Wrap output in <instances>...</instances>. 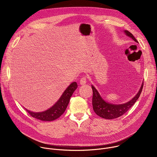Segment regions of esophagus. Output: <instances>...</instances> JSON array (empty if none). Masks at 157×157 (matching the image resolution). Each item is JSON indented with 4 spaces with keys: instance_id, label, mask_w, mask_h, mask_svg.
<instances>
[{
    "instance_id": "1",
    "label": "esophagus",
    "mask_w": 157,
    "mask_h": 157,
    "mask_svg": "<svg viewBox=\"0 0 157 157\" xmlns=\"http://www.w3.org/2000/svg\"><path fill=\"white\" fill-rule=\"evenodd\" d=\"M86 78L85 76L81 78L79 81V84L81 85H84L86 84Z\"/></svg>"
}]
</instances>
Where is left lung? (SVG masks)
<instances>
[{
	"label": "left lung",
	"instance_id": "left-lung-1",
	"mask_svg": "<svg viewBox=\"0 0 157 157\" xmlns=\"http://www.w3.org/2000/svg\"><path fill=\"white\" fill-rule=\"evenodd\" d=\"M124 32L127 36L131 38L136 42L138 43L136 38L133 36V35L130 32L127 30H124ZM91 86L93 92L92 102L94 113L102 118L105 119H113L119 117L120 116L124 114L135 104L142 93V88L144 86V82H142L141 87L140 88L138 93L130 101L122 104H114L105 101L102 98V97L97 91V89L93 85Z\"/></svg>",
	"mask_w": 157,
	"mask_h": 157
}]
</instances>
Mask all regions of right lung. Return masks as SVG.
I'll return each mask as SVG.
<instances>
[{"instance_id":"right-lung-1","label":"right lung","mask_w":157,"mask_h":157,"mask_svg":"<svg viewBox=\"0 0 157 157\" xmlns=\"http://www.w3.org/2000/svg\"><path fill=\"white\" fill-rule=\"evenodd\" d=\"M78 87L76 82H72L63 93L59 100L48 110L41 113H33L28 109L25 110L33 117L43 121H52L59 118L64 113L68 106L70 98Z\"/></svg>"}]
</instances>
